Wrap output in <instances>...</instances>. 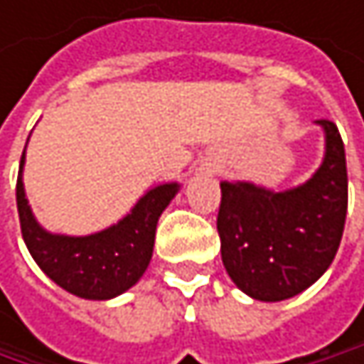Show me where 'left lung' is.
I'll return each instance as SVG.
<instances>
[{"label": "left lung", "instance_id": "1", "mask_svg": "<svg viewBox=\"0 0 364 364\" xmlns=\"http://www.w3.org/2000/svg\"><path fill=\"white\" fill-rule=\"evenodd\" d=\"M318 124L327 134V154L308 183L269 191L221 181V259L236 287L259 301L306 291L339 249L348 210L346 151L337 126L331 119Z\"/></svg>", "mask_w": 364, "mask_h": 364}]
</instances>
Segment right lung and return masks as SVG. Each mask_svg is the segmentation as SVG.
I'll use <instances>...</instances> for the list:
<instances>
[{
	"label": "right lung",
	"instance_id": "obj_1",
	"mask_svg": "<svg viewBox=\"0 0 364 364\" xmlns=\"http://www.w3.org/2000/svg\"><path fill=\"white\" fill-rule=\"evenodd\" d=\"M21 158L16 206L23 240L36 263L65 291L84 299H111L128 291L147 269L154 253L156 225L179 185L166 183L147 191L117 225L92 236H54L37 225L23 187Z\"/></svg>",
	"mask_w": 364,
	"mask_h": 364
}]
</instances>
